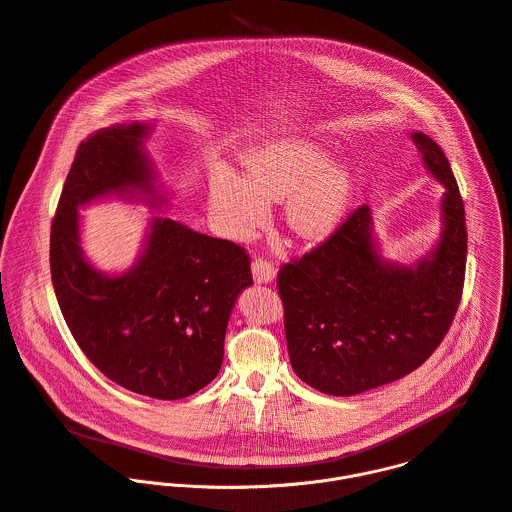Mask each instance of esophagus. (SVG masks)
Instances as JSON below:
<instances>
[{
    "mask_svg": "<svg viewBox=\"0 0 512 512\" xmlns=\"http://www.w3.org/2000/svg\"><path fill=\"white\" fill-rule=\"evenodd\" d=\"M251 271L257 283H271L275 279V267L263 259H255L251 263Z\"/></svg>",
    "mask_w": 512,
    "mask_h": 512,
    "instance_id": "obj_1",
    "label": "esophagus"
}]
</instances>
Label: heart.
<instances>
[{
    "label": "heart",
    "mask_w": 512,
    "mask_h": 512,
    "mask_svg": "<svg viewBox=\"0 0 512 512\" xmlns=\"http://www.w3.org/2000/svg\"><path fill=\"white\" fill-rule=\"evenodd\" d=\"M243 179L215 170L209 213L229 239H249L269 217V203H285V225L303 241H323L342 225L354 193V170L329 160V150L309 138H283L241 154Z\"/></svg>",
    "instance_id": "heart-1"
}]
</instances>
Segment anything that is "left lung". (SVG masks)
I'll use <instances>...</instances> for the list:
<instances>
[{"label":"left lung","instance_id":"1","mask_svg":"<svg viewBox=\"0 0 512 512\" xmlns=\"http://www.w3.org/2000/svg\"><path fill=\"white\" fill-rule=\"evenodd\" d=\"M428 173L444 187L440 237L412 265L382 255L368 205L277 277L293 372L329 396H356L420 368L440 346L460 303L466 221L442 148L410 132Z\"/></svg>","mask_w":512,"mask_h":512}]
</instances>
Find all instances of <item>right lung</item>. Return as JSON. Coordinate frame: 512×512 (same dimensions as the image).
I'll use <instances>...</instances> for the list:
<instances>
[{
    "label": "right lung",
    "instance_id": "right-lung-1",
    "mask_svg": "<svg viewBox=\"0 0 512 512\" xmlns=\"http://www.w3.org/2000/svg\"><path fill=\"white\" fill-rule=\"evenodd\" d=\"M152 122L112 124L78 146L50 235L52 283L86 358L118 386L156 400L187 398L213 382L249 255L235 243L164 215L146 223L142 249L122 273L82 249L80 209L120 199L160 213L170 191L148 156Z\"/></svg>",
    "mask_w": 512,
    "mask_h": 512
}]
</instances>
